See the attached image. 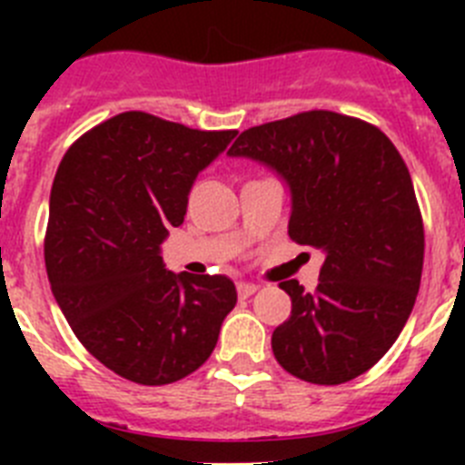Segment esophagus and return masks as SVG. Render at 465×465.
Masks as SVG:
<instances>
[{
    "label": "esophagus",
    "mask_w": 465,
    "mask_h": 465,
    "mask_svg": "<svg viewBox=\"0 0 465 465\" xmlns=\"http://www.w3.org/2000/svg\"><path fill=\"white\" fill-rule=\"evenodd\" d=\"M256 291H258L256 283H249V282L237 283V295H240V298H249V295H253Z\"/></svg>",
    "instance_id": "34e87169"
}]
</instances>
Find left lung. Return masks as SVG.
<instances>
[{"label":"left lung","instance_id":"left-lung-1","mask_svg":"<svg viewBox=\"0 0 465 465\" xmlns=\"http://www.w3.org/2000/svg\"><path fill=\"white\" fill-rule=\"evenodd\" d=\"M228 153L286 179L291 240L326 256L312 293L295 279L279 283L291 316L272 332L274 359L326 386L371 371L408 322L424 268V221L391 139L361 118L314 109L249 127Z\"/></svg>","mask_w":465,"mask_h":465}]
</instances>
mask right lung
I'll return each mask as SVG.
<instances>
[{
  "label": "right lung",
  "instance_id": "obj_1",
  "mask_svg": "<svg viewBox=\"0 0 465 465\" xmlns=\"http://www.w3.org/2000/svg\"><path fill=\"white\" fill-rule=\"evenodd\" d=\"M235 134L125 111L81 134L57 167L48 282L79 342L125 380L163 386L195 372L235 307L228 277L174 274L160 256L195 176Z\"/></svg>",
  "mask_w": 465,
  "mask_h": 465
}]
</instances>
